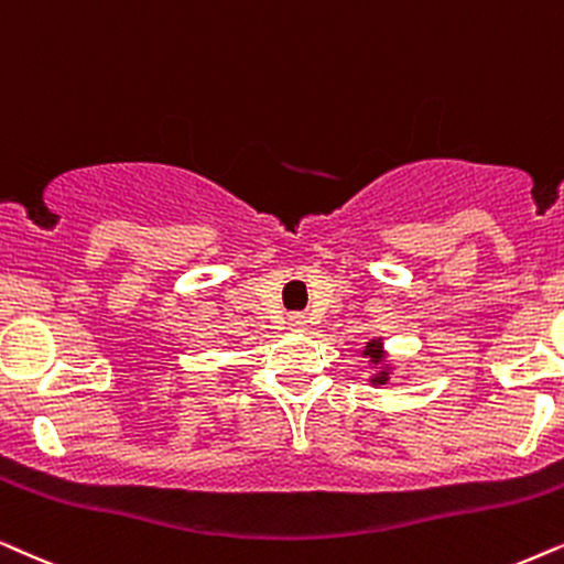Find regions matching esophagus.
<instances>
[{
	"label": "esophagus",
	"instance_id": "obj_1",
	"mask_svg": "<svg viewBox=\"0 0 564 564\" xmlns=\"http://www.w3.org/2000/svg\"><path fill=\"white\" fill-rule=\"evenodd\" d=\"M306 322H310V319H306L304 314H291V317H289V325L294 329H304Z\"/></svg>",
	"mask_w": 564,
	"mask_h": 564
}]
</instances>
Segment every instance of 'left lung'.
Returning <instances> with one entry per match:
<instances>
[{"mask_svg":"<svg viewBox=\"0 0 564 564\" xmlns=\"http://www.w3.org/2000/svg\"><path fill=\"white\" fill-rule=\"evenodd\" d=\"M360 356L364 358H369L373 366H379V371L373 373V377L369 379L373 387H379V384H387L389 381V373H392V369H389V366L384 364V358H387V350H384V340H381V337H373V340H369L364 345V348H360Z\"/></svg>","mask_w":564,"mask_h":564,"instance_id":"8db88e82","label":"left lung"}]
</instances>
